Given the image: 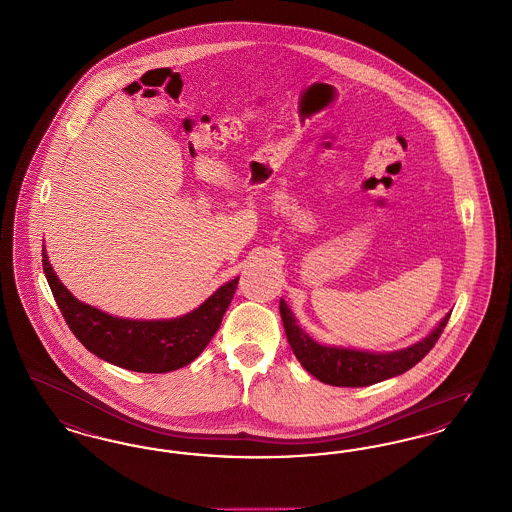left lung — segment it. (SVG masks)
<instances>
[{"instance_id": "8db88e82", "label": "left lung", "mask_w": 512, "mask_h": 512, "mask_svg": "<svg viewBox=\"0 0 512 512\" xmlns=\"http://www.w3.org/2000/svg\"><path fill=\"white\" fill-rule=\"evenodd\" d=\"M279 312L285 325V333L290 348L302 367L331 386H369L377 384L386 378L398 377L401 373L409 371L423 359L438 342L440 334L444 333L445 325L449 321V313L440 321V325L428 334L424 340L390 354H375V352H359L348 348H334V346H321L304 333L296 319L285 304L279 302Z\"/></svg>"}]
</instances>
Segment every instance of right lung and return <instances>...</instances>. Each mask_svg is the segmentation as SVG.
Instances as JSON below:
<instances>
[{
    "label": "right lung",
    "mask_w": 512,
    "mask_h": 512,
    "mask_svg": "<svg viewBox=\"0 0 512 512\" xmlns=\"http://www.w3.org/2000/svg\"><path fill=\"white\" fill-rule=\"evenodd\" d=\"M44 273L68 329L95 354L135 373H168L185 367L208 346L222 325L223 313L239 285V277L216 290L204 304L170 321H132L82 304L57 279L42 250Z\"/></svg>",
    "instance_id": "obj_1"
}]
</instances>
